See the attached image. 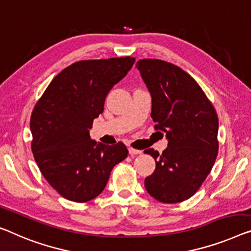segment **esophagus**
<instances>
[{
  "instance_id": "34e87169",
  "label": "esophagus",
  "mask_w": 251,
  "mask_h": 251,
  "mask_svg": "<svg viewBox=\"0 0 251 251\" xmlns=\"http://www.w3.org/2000/svg\"><path fill=\"white\" fill-rule=\"evenodd\" d=\"M128 151H129L130 155H136V154H141V153H142L141 150H136V149H133V148H128Z\"/></svg>"
}]
</instances>
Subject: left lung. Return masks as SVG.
<instances>
[{
    "label": "left lung",
    "mask_w": 251,
    "mask_h": 251,
    "mask_svg": "<svg viewBox=\"0 0 251 251\" xmlns=\"http://www.w3.org/2000/svg\"><path fill=\"white\" fill-rule=\"evenodd\" d=\"M136 67L151 95L154 128L168 138L162 154L153 149L144 151L156 164L145 178V188L161 203H180L200 189L214 166L218 115L197 82L180 67L151 58L140 59Z\"/></svg>",
    "instance_id": "left-lung-1"
}]
</instances>
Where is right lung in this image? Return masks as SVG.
<instances>
[{
    "label": "right lung",
    "mask_w": 251,
    "mask_h": 251,
    "mask_svg": "<svg viewBox=\"0 0 251 251\" xmlns=\"http://www.w3.org/2000/svg\"><path fill=\"white\" fill-rule=\"evenodd\" d=\"M134 62L126 56L74 63L53 78L33 108V158L48 184L66 200L84 203L96 198L113 168L128 154L124 143H97L89 130L103 111L108 92Z\"/></svg>",
    "instance_id": "1"
}]
</instances>
